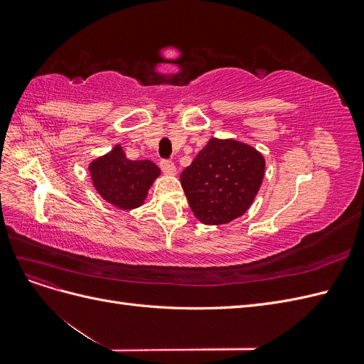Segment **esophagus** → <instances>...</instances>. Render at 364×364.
Returning a JSON list of instances; mask_svg holds the SVG:
<instances>
[{"instance_id":"obj_1","label":"esophagus","mask_w":364,"mask_h":364,"mask_svg":"<svg viewBox=\"0 0 364 364\" xmlns=\"http://www.w3.org/2000/svg\"><path fill=\"white\" fill-rule=\"evenodd\" d=\"M161 168L165 174H168V176L176 174V165L171 161H161Z\"/></svg>"}]
</instances>
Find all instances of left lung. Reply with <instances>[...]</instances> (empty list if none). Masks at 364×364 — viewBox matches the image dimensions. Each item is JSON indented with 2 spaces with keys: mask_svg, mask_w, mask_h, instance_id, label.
<instances>
[{
  "mask_svg": "<svg viewBox=\"0 0 364 364\" xmlns=\"http://www.w3.org/2000/svg\"><path fill=\"white\" fill-rule=\"evenodd\" d=\"M266 161L249 144L211 138L181 183L194 215L205 225H225L243 215L259 190Z\"/></svg>",
  "mask_w": 364,
  "mask_h": 364,
  "instance_id": "8db88e82",
  "label": "left lung"
}]
</instances>
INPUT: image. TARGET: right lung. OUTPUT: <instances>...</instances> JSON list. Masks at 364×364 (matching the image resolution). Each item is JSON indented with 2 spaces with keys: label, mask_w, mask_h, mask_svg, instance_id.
Here are the masks:
<instances>
[{
  "label": "right lung",
  "mask_w": 364,
  "mask_h": 364,
  "mask_svg": "<svg viewBox=\"0 0 364 364\" xmlns=\"http://www.w3.org/2000/svg\"><path fill=\"white\" fill-rule=\"evenodd\" d=\"M90 173L97 193L106 202L119 209H134L144 203L161 170L149 159H127L118 144L107 155L92 161Z\"/></svg>",
  "instance_id": "right-lung-1"
}]
</instances>
